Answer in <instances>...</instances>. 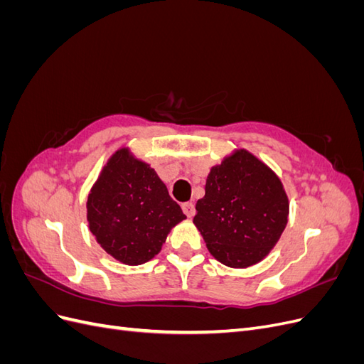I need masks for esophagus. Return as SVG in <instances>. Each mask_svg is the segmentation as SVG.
Returning <instances> with one entry per match:
<instances>
[{
    "label": "esophagus",
    "instance_id": "34e87169",
    "mask_svg": "<svg viewBox=\"0 0 364 364\" xmlns=\"http://www.w3.org/2000/svg\"><path fill=\"white\" fill-rule=\"evenodd\" d=\"M182 211L186 217H193L194 215V205L193 202H185L182 203Z\"/></svg>",
    "mask_w": 364,
    "mask_h": 364
}]
</instances>
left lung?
<instances>
[{
	"mask_svg": "<svg viewBox=\"0 0 364 364\" xmlns=\"http://www.w3.org/2000/svg\"><path fill=\"white\" fill-rule=\"evenodd\" d=\"M287 215V194L278 176L249 151L238 150L209 171L193 222L215 259L247 267L277 245Z\"/></svg>",
	"mask_w": 364,
	"mask_h": 364,
	"instance_id": "8db88e82",
	"label": "left lung"
}]
</instances>
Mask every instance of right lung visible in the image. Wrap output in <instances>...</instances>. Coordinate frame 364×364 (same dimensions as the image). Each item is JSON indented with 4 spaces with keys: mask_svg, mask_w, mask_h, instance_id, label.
<instances>
[{
    "mask_svg": "<svg viewBox=\"0 0 364 364\" xmlns=\"http://www.w3.org/2000/svg\"><path fill=\"white\" fill-rule=\"evenodd\" d=\"M87 222L100 246L136 266L161 250L170 229L185 218L150 165L118 150L87 197Z\"/></svg>",
    "mask_w": 364,
    "mask_h": 364,
    "instance_id": "1",
    "label": "right lung"
}]
</instances>
